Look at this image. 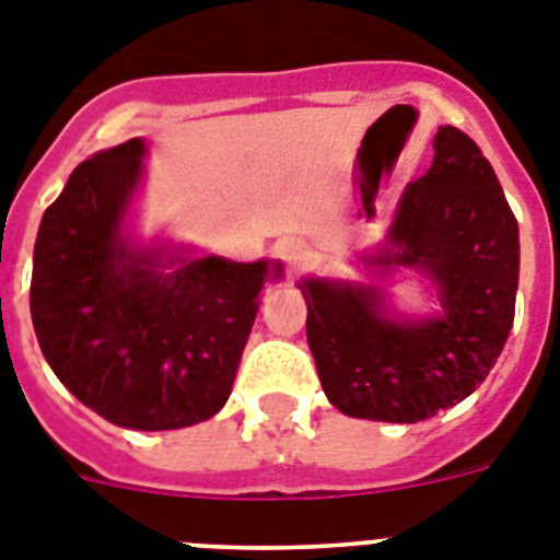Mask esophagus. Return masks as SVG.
Wrapping results in <instances>:
<instances>
[{
  "label": "esophagus",
  "instance_id": "1",
  "mask_svg": "<svg viewBox=\"0 0 560 560\" xmlns=\"http://www.w3.org/2000/svg\"><path fill=\"white\" fill-rule=\"evenodd\" d=\"M277 255L283 257V264L289 266V271H300L308 260V252H305L303 241H296V237H289V241H280L277 244Z\"/></svg>",
  "mask_w": 560,
  "mask_h": 560
}]
</instances>
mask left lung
<instances>
[{
    "label": "left lung",
    "mask_w": 560,
    "mask_h": 560,
    "mask_svg": "<svg viewBox=\"0 0 560 560\" xmlns=\"http://www.w3.org/2000/svg\"><path fill=\"white\" fill-rule=\"evenodd\" d=\"M359 260L370 283H296L330 404L350 418L418 423L468 398L511 336L518 289V224L471 137L438 128L432 167L404 187L384 241ZM398 268L433 285L434 315H400L372 283Z\"/></svg>",
    "instance_id": "8db88e82"
}]
</instances>
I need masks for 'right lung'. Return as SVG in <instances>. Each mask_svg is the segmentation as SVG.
<instances>
[{
	"mask_svg": "<svg viewBox=\"0 0 560 560\" xmlns=\"http://www.w3.org/2000/svg\"><path fill=\"white\" fill-rule=\"evenodd\" d=\"M148 156L142 137L97 151L44 212L30 314L63 387L137 432L212 418L232 393L266 283L283 264L196 257L128 230Z\"/></svg>",
	"mask_w": 560,
	"mask_h": 560,
	"instance_id": "1",
	"label": "right lung"
}]
</instances>
